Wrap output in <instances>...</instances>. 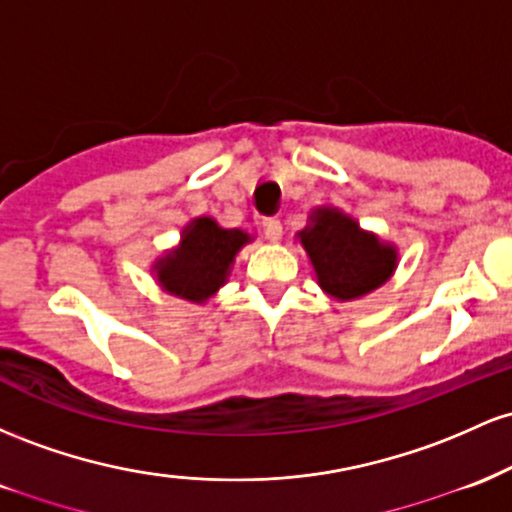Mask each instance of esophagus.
<instances>
[{
  "mask_svg": "<svg viewBox=\"0 0 512 512\" xmlns=\"http://www.w3.org/2000/svg\"><path fill=\"white\" fill-rule=\"evenodd\" d=\"M263 232H266V239L268 241H280L283 237V227H280V222L275 220V217H268V220H263Z\"/></svg>",
  "mask_w": 512,
  "mask_h": 512,
  "instance_id": "34e87169",
  "label": "esophagus"
}]
</instances>
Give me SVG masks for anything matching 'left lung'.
Segmentation results:
<instances>
[{
  "label": "left lung",
  "mask_w": 512,
  "mask_h": 512,
  "mask_svg": "<svg viewBox=\"0 0 512 512\" xmlns=\"http://www.w3.org/2000/svg\"><path fill=\"white\" fill-rule=\"evenodd\" d=\"M297 241L312 263L317 285L331 300L353 302L370 295L392 278L399 251L392 241L367 232L331 205L312 208Z\"/></svg>",
  "instance_id": "8db88e82"
}]
</instances>
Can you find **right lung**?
Returning a JSON list of instances; mask_svg holds the SVG:
<instances>
[{
	"mask_svg": "<svg viewBox=\"0 0 512 512\" xmlns=\"http://www.w3.org/2000/svg\"><path fill=\"white\" fill-rule=\"evenodd\" d=\"M254 239L246 229H227L210 215L193 217L181 229L179 244L154 258L152 275L166 295L205 304L227 283L234 258Z\"/></svg>",
	"mask_w": 512,
	"mask_h": 512,
	"instance_id": "1",
	"label": "right lung"
}]
</instances>
